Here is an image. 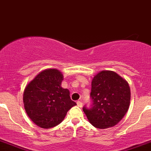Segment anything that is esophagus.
I'll return each mask as SVG.
<instances>
[{
    "label": "esophagus",
    "mask_w": 151,
    "mask_h": 151,
    "mask_svg": "<svg viewBox=\"0 0 151 151\" xmlns=\"http://www.w3.org/2000/svg\"><path fill=\"white\" fill-rule=\"evenodd\" d=\"M77 106H78L79 108H81V107L83 106L82 101H77Z\"/></svg>",
    "instance_id": "1"
}]
</instances>
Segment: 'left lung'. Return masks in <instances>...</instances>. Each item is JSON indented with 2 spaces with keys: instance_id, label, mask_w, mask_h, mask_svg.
Here are the masks:
<instances>
[{
  "instance_id": "1",
  "label": "left lung",
  "mask_w": 151,
  "mask_h": 151,
  "mask_svg": "<svg viewBox=\"0 0 151 151\" xmlns=\"http://www.w3.org/2000/svg\"><path fill=\"white\" fill-rule=\"evenodd\" d=\"M92 107L83 112L96 128L116 126L129 108L131 92L128 82L112 70H101L92 80Z\"/></svg>"
}]
</instances>
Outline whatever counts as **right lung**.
<instances>
[{
    "instance_id": "obj_1",
    "label": "right lung",
    "mask_w": 151,
    "mask_h": 151,
    "mask_svg": "<svg viewBox=\"0 0 151 151\" xmlns=\"http://www.w3.org/2000/svg\"><path fill=\"white\" fill-rule=\"evenodd\" d=\"M63 74L55 68L42 70L25 86L24 108L37 126L50 129L59 125L67 112L77 105L68 89L62 87Z\"/></svg>"
}]
</instances>
